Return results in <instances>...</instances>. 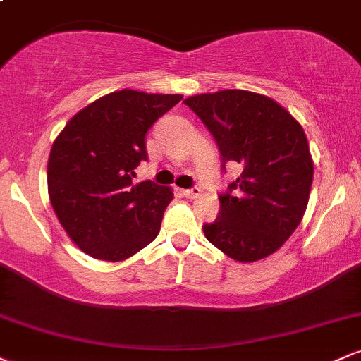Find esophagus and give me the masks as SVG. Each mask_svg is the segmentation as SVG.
Returning <instances> with one entry per match:
<instances>
[{
  "label": "esophagus",
  "mask_w": 361,
  "mask_h": 361,
  "mask_svg": "<svg viewBox=\"0 0 361 361\" xmlns=\"http://www.w3.org/2000/svg\"><path fill=\"white\" fill-rule=\"evenodd\" d=\"M200 193H202V190L198 188V186H193V188L181 190V195H183V197H186V198H197Z\"/></svg>",
  "instance_id": "1"
}]
</instances>
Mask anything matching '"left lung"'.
<instances>
[{"mask_svg": "<svg viewBox=\"0 0 361 361\" xmlns=\"http://www.w3.org/2000/svg\"><path fill=\"white\" fill-rule=\"evenodd\" d=\"M209 128L222 157L243 166L219 195L221 210L204 234L229 258L251 263L275 252L307 209L314 164L304 128L271 98L244 90L183 102Z\"/></svg>", "mask_w": 361, "mask_h": 361, "instance_id": "obj_1", "label": "left lung"}]
</instances>
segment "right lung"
Instances as JSON below:
<instances>
[{"mask_svg": "<svg viewBox=\"0 0 361 361\" xmlns=\"http://www.w3.org/2000/svg\"><path fill=\"white\" fill-rule=\"evenodd\" d=\"M181 98L115 91L78 111L54 140L49 197L61 226L86 255L122 261L159 234L173 192L151 180L134 183V169L147 161V130Z\"/></svg>", "mask_w": 361, "mask_h": 361, "instance_id": "obj_1", "label": "right lung"}]
</instances>
